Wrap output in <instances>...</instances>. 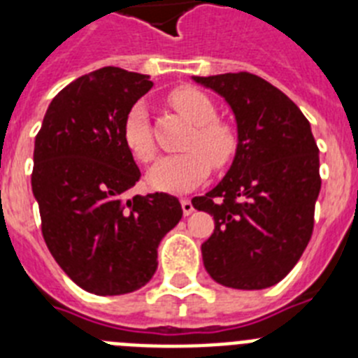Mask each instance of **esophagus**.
I'll use <instances>...</instances> for the list:
<instances>
[{"mask_svg":"<svg viewBox=\"0 0 358 358\" xmlns=\"http://www.w3.org/2000/svg\"><path fill=\"white\" fill-rule=\"evenodd\" d=\"M181 206H182V213H185L186 217L195 211L194 204H192V201H189V199H181Z\"/></svg>","mask_w":358,"mask_h":358,"instance_id":"34e87169","label":"esophagus"}]
</instances>
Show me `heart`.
<instances>
[{
	"label": "heart",
	"mask_w": 358,
	"mask_h": 358,
	"mask_svg": "<svg viewBox=\"0 0 358 358\" xmlns=\"http://www.w3.org/2000/svg\"><path fill=\"white\" fill-rule=\"evenodd\" d=\"M170 103L188 122L197 125L188 141V152L164 156L147 173L152 188L170 194H186L201 185L215 169H222L235 157L238 140L227 123L217 122V109L211 98L194 87H177L170 93ZM123 140L129 150L147 163L156 154L152 140L148 110L143 102L132 106L123 123Z\"/></svg>",
	"instance_id": "heart-1"
}]
</instances>
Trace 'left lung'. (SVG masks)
I'll use <instances>...</instances> for the list:
<instances>
[{
    "label": "left lung",
    "instance_id": "1",
    "mask_svg": "<svg viewBox=\"0 0 358 358\" xmlns=\"http://www.w3.org/2000/svg\"><path fill=\"white\" fill-rule=\"evenodd\" d=\"M192 80L226 100L238 140L222 181L192 201L215 220L213 235L201 245L204 267L229 289L276 285L301 258L314 229L321 177L308 120L285 93L252 73Z\"/></svg>",
    "mask_w": 358,
    "mask_h": 358
}]
</instances>
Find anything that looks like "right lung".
<instances>
[{
    "mask_svg": "<svg viewBox=\"0 0 358 358\" xmlns=\"http://www.w3.org/2000/svg\"><path fill=\"white\" fill-rule=\"evenodd\" d=\"M152 85L141 73L96 69L53 98L36 136L31 192L44 242L62 271L96 296L147 285L159 242L182 217L173 195L125 197L141 172L123 123Z\"/></svg>",
    "mask_w": 358,
    "mask_h": 358,
    "instance_id": "obj_1",
    "label": "right lung"
}]
</instances>
